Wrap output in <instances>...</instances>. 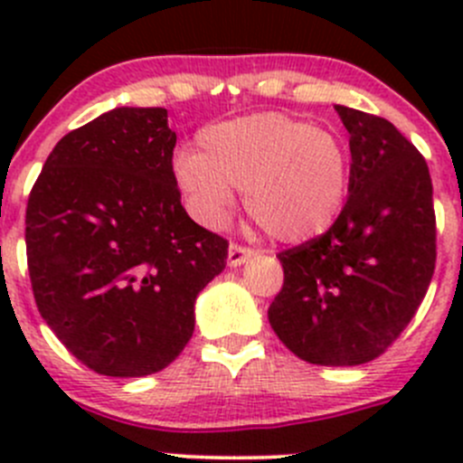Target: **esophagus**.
<instances>
[{
	"mask_svg": "<svg viewBox=\"0 0 463 463\" xmlns=\"http://www.w3.org/2000/svg\"><path fill=\"white\" fill-rule=\"evenodd\" d=\"M253 255H255L253 249L235 244V241H232V244L228 246V266H241L244 261H249L250 258H253Z\"/></svg>",
	"mask_w": 463,
	"mask_h": 463,
	"instance_id": "obj_1",
	"label": "esophagus"
}]
</instances>
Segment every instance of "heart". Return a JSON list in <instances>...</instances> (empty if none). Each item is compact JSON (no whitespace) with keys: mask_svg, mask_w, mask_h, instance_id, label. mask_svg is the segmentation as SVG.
Here are the masks:
<instances>
[{"mask_svg":"<svg viewBox=\"0 0 463 463\" xmlns=\"http://www.w3.org/2000/svg\"><path fill=\"white\" fill-rule=\"evenodd\" d=\"M199 154L175 158V181L210 226L226 222L232 188L244 190L250 219L275 241L322 235L343 213L349 154L335 134L279 111L210 125Z\"/></svg>","mask_w":463,"mask_h":463,"instance_id":"heart-1","label":"heart"}]
</instances>
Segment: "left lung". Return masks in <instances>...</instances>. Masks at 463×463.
Segmentation results:
<instances>
[{"mask_svg": "<svg viewBox=\"0 0 463 463\" xmlns=\"http://www.w3.org/2000/svg\"><path fill=\"white\" fill-rule=\"evenodd\" d=\"M349 132V197L334 226L282 250L269 307L278 338L314 365H363L414 318L437 261L426 158L381 116L335 105Z\"/></svg>", "mask_w": 463, "mask_h": 463, "instance_id": "left-lung-1", "label": "left lung"}]
</instances>
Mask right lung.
<instances>
[{
  "instance_id": "add662e5",
  "label": "right lung",
  "mask_w": 463,
  "mask_h": 463,
  "mask_svg": "<svg viewBox=\"0 0 463 463\" xmlns=\"http://www.w3.org/2000/svg\"><path fill=\"white\" fill-rule=\"evenodd\" d=\"M163 107H116L62 137L26 205L35 305L60 343L102 376L170 365L228 241L194 223L172 170Z\"/></svg>"
}]
</instances>
